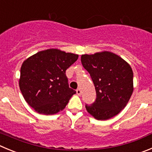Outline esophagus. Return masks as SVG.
<instances>
[{
    "label": "esophagus",
    "mask_w": 152,
    "mask_h": 152,
    "mask_svg": "<svg viewBox=\"0 0 152 152\" xmlns=\"http://www.w3.org/2000/svg\"><path fill=\"white\" fill-rule=\"evenodd\" d=\"M76 94H77L78 95H81V94H82V91H81L80 88L76 89Z\"/></svg>",
    "instance_id": "esophagus-1"
}]
</instances>
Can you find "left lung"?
I'll return each instance as SVG.
<instances>
[{
  "label": "left lung",
  "instance_id": "left-lung-1",
  "mask_svg": "<svg viewBox=\"0 0 152 152\" xmlns=\"http://www.w3.org/2000/svg\"><path fill=\"white\" fill-rule=\"evenodd\" d=\"M81 61L90 73L97 93L95 102L86 105L88 113L100 121L115 116L125 107L134 91L131 66L108 51L82 55Z\"/></svg>",
  "mask_w": 152,
  "mask_h": 152
}]
</instances>
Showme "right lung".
Here are the masks:
<instances>
[{
    "instance_id": "right-lung-1",
    "label": "right lung",
    "mask_w": 152,
    "mask_h": 152,
    "mask_svg": "<svg viewBox=\"0 0 152 152\" xmlns=\"http://www.w3.org/2000/svg\"><path fill=\"white\" fill-rule=\"evenodd\" d=\"M78 57L76 54L49 49L24 61L18 84L25 101L37 113L49 115L66 107L76 92L69 88L65 72Z\"/></svg>"
}]
</instances>
